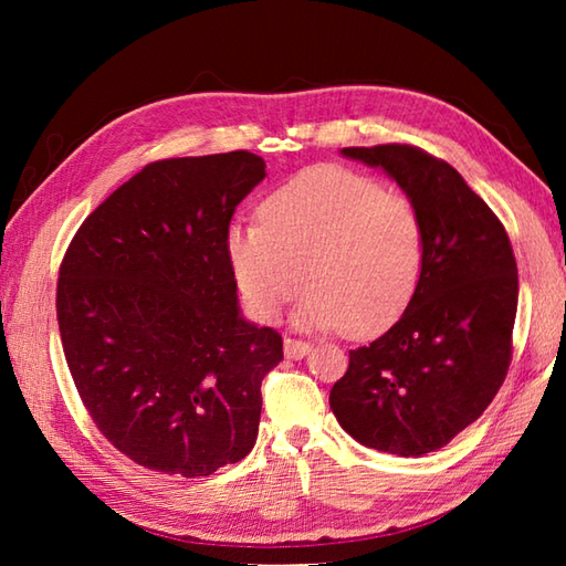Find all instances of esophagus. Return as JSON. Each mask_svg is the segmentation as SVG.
Wrapping results in <instances>:
<instances>
[{
	"instance_id": "obj_1",
	"label": "esophagus",
	"mask_w": 566,
	"mask_h": 566,
	"mask_svg": "<svg viewBox=\"0 0 566 566\" xmlns=\"http://www.w3.org/2000/svg\"><path fill=\"white\" fill-rule=\"evenodd\" d=\"M311 350V345L306 340H298V338H284V355L290 359H302L306 357Z\"/></svg>"
}]
</instances>
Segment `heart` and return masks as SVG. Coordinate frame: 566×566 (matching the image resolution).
Wrapping results in <instances>:
<instances>
[{"label":"heart","mask_w":566,"mask_h":566,"mask_svg":"<svg viewBox=\"0 0 566 566\" xmlns=\"http://www.w3.org/2000/svg\"><path fill=\"white\" fill-rule=\"evenodd\" d=\"M260 223H233L226 255L245 306L276 321L304 286L298 323L365 338L418 290L426 226L416 203L345 167H311L262 199Z\"/></svg>","instance_id":"obj_1"}]
</instances>
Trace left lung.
<instances>
[{"label": "left lung", "mask_w": 566, "mask_h": 566, "mask_svg": "<svg viewBox=\"0 0 566 566\" xmlns=\"http://www.w3.org/2000/svg\"><path fill=\"white\" fill-rule=\"evenodd\" d=\"M343 155L381 167L416 203L426 260L401 318L350 350L331 408L367 448L420 457L474 423L506 379L518 268L499 216L452 165L406 143Z\"/></svg>", "instance_id": "8db88e82"}]
</instances>
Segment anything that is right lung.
<instances>
[{
    "label": "right lung",
    "instance_id": "1",
    "mask_svg": "<svg viewBox=\"0 0 566 566\" xmlns=\"http://www.w3.org/2000/svg\"><path fill=\"white\" fill-rule=\"evenodd\" d=\"M262 179L248 150L150 163L60 262L57 328L80 399L153 472L209 476L255 444L282 335L240 316L226 231Z\"/></svg>",
    "mask_w": 566,
    "mask_h": 566
}]
</instances>
